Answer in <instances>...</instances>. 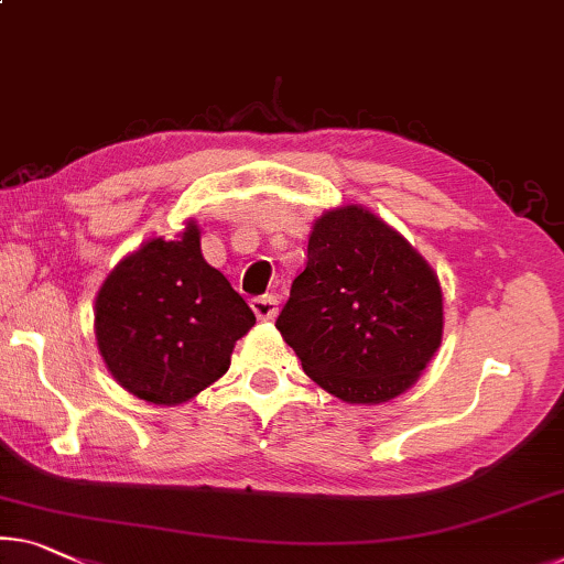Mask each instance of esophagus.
I'll list each match as a JSON object with an SVG mask.
<instances>
[{
    "label": "esophagus",
    "instance_id": "esophagus-1",
    "mask_svg": "<svg viewBox=\"0 0 564 564\" xmlns=\"http://www.w3.org/2000/svg\"><path fill=\"white\" fill-rule=\"evenodd\" d=\"M250 308L256 311L258 318H273L279 314V299L273 293H263V296L250 299Z\"/></svg>",
    "mask_w": 564,
    "mask_h": 564
}]
</instances>
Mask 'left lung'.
<instances>
[{"label":"left lung","mask_w":564,"mask_h":564,"mask_svg":"<svg viewBox=\"0 0 564 564\" xmlns=\"http://www.w3.org/2000/svg\"><path fill=\"white\" fill-rule=\"evenodd\" d=\"M275 329L318 388L344 402H388L438 349V275L369 209H332L314 225Z\"/></svg>","instance_id":"1"}]
</instances>
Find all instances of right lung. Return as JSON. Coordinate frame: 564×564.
<instances>
[{
  "mask_svg": "<svg viewBox=\"0 0 564 564\" xmlns=\"http://www.w3.org/2000/svg\"><path fill=\"white\" fill-rule=\"evenodd\" d=\"M256 324L250 306L207 265L199 230L154 238L113 268L96 299L98 349L121 388L156 405L195 398L230 367Z\"/></svg>",
  "mask_w": 564,
  "mask_h": 564,
  "instance_id": "add662e5",
  "label": "right lung"
}]
</instances>
